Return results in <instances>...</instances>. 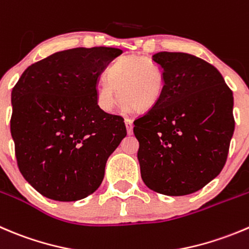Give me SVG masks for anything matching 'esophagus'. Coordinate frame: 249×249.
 Instances as JSON below:
<instances>
[{
	"label": "esophagus",
	"mask_w": 249,
	"mask_h": 249,
	"mask_svg": "<svg viewBox=\"0 0 249 249\" xmlns=\"http://www.w3.org/2000/svg\"><path fill=\"white\" fill-rule=\"evenodd\" d=\"M125 125H126V130H127V134L131 135L132 134V127H134V125H132V120L131 119H125Z\"/></svg>",
	"instance_id": "esophagus-1"
}]
</instances>
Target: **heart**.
<instances>
[{
  "label": "heart",
  "mask_w": 249,
  "mask_h": 249,
  "mask_svg": "<svg viewBox=\"0 0 249 249\" xmlns=\"http://www.w3.org/2000/svg\"><path fill=\"white\" fill-rule=\"evenodd\" d=\"M165 89L163 69L142 55H125L108 71V80L97 85L96 101L105 112H112L119 100L134 113H144L160 100ZM118 95H116V91Z\"/></svg>",
  "instance_id": "heart-1"
}]
</instances>
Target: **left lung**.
<instances>
[{
  "label": "left lung",
  "mask_w": 249,
  "mask_h": 249,
  "mask_svg": "<svg viewBox=\"0 0 249 249\" xmlns=\"http://www.w3.org/2000/svg\"><path fill=\"white\" fill-rule=\"evenodd\" d=\"M165 75L159 102L134 122L137 158L148 189L194 194L220 174L235 130L232 91L218 69L181 52L153 54Z\"/></svg>",
  "instance_id": "left-lung-1"
}]
</instances>
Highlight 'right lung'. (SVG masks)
I'll use <instances>...</instances> for the list:
<instances>
[{"instance_id":"obj_1","label":"right lung","mask_w":249,"mask_h":249,"mask_svg":"<svg viewBox=\"0 0 249 249\" xmlns=\"http://www.w3.org/2000/svg\"><path fill=\"white\" fill-rule=\"evenodd\" d=\"M119 48H71L25 69L12 90L11 134L21 175L42 196L83 199L102 183L126 136L124 119L101 109L98 78Z\"/></svg>"}]
</instances>
